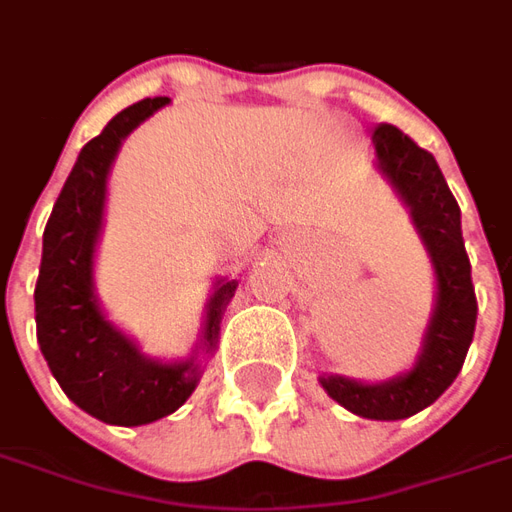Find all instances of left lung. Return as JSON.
<instances>
[{
    "label": "left lung",
    "instance_id": "8db88e82",
    "mask_svg": "<svg viewBox=\"0 0 512 512\" xmlns=\"http://www.w3.org/2000/svg\"><path fill=\"white\" fill-rule=\"evenodd\" d=\"M376 169L386 178L411 216L436 277V301L422 334L417 362L389 381L321 373L326 395L365 419H406L436 403L461 373L477 323L472 266L461 233V208L441 175L436 158L408 139L400 128L381 126L373 134Z\"/></svg>",
    "mask_w": 512,
    "mask_h": 512
}]
</instances>
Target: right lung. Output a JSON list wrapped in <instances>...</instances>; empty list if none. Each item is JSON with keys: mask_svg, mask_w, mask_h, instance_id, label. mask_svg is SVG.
I'll return each instance as SVG.
<instances>
[{"mask_svg": "<svg viewBox=\"0 0 512 512\" xmlns=\"http://www.w3.org/2000/svg\"><path fill=\"white\" fill-rule=\"evenodd\" d=\"M145 98L115 115L82 147L43 230L35 285V323L43 359L62 392L106 425L136 428L178 411L202 378V359L219 343V323L238 282L216 279L205 304L200 343L189 359L161 362L106 318L95 293V249L104 227L106 180L131 131L167 106Z\"/></svg>", "mask_w": 512, "mask_h": 512, "instance_id": "add662e5", "label": "right lung"}]
</instances>
